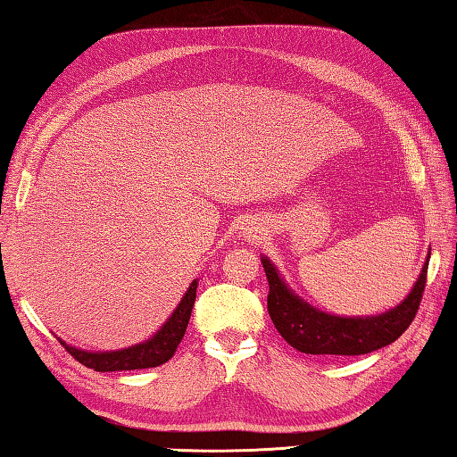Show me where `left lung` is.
Returning a JSON list of instances; mask_svg holds the SVG:
<instances>
[{"mask_svg": "<svg viewBox=\"0 0 457 457\" xmlns=\"http://www.w3.org/2000/svg\"><path fill=\"white\" fill-rule=\"evenodd\" d=\"M428 259L411 295L399 306L377 316H334L304 303L288 288L285 278L267 257L261 263L269 280L267 308L287 344L310 355H363L393 344L412 324L419 312L428 273Z\"/></svg>", "mask_w": 457, "mask_h": 457, "instance_id": "8db88e82", "label": "left lung"}]
</instances>
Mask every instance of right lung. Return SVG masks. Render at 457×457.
Wrapping results in <instances>:
<instances>
[{"label":"right lung","instance_id":"obj_1","mask_svg":"<svg viewBox=\"0 0 457 457\" xmlns=\"http://www.w3.org/2000/svg\"><path fill=\"white\" fill-rule=\"evenodd\" d=\"M196 288H198V280L194 278L187 293H184L180 304L174 308V312L170 314L167 322L161 326L157 334H153V337L145 339L141 344H135L125 349H115V352H86V349L68 345L61 337L58 339H61V344L66 347V352L71 353L76 361H80L82 365L100 373L133 371V369L159 367L169 361V359L174 355V352H177L179 344L182 342L190 314H192L194 300H196Z\"/></svg>","mask_w":457,"mask_h":457}]
</instances>
